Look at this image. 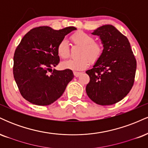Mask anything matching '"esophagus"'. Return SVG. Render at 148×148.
<instances>
[{"label": "esophagus", "mask_w": 148, "mask_h": 148, "mask_svg": "<svg viewBox=\"0 0 148 148\" xmlns=\"http://www.w3.org/2000/svg\"><path fill=\"white\" fill-rule=\"evenodd\" d=\"M81 72H74V76H76V77H78V76H79V75H81Z\"/></svg>", "instance_id": "esophagus-1"}]
</instances>
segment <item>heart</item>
I'll return each instance as SVG.
<instances>
[{"instance_id": "obj_1", "label": "heart", "mask_w": 148, "mask_h": 148, "mask_svg": "<svg viewBox=\"0 0 148 148\" xmlns=\"http://www.w3.org/2000/svg\"><path fill=\"white\" fill-rule=\"evenodd\" d=\"M70 40L75 45L82 47L80 53L81 57L64 61L62 64L64 68L74 71L83 70L89 65L90 62L95 63L102 56V45L98 42H95L94 37L89 34L83 31L76 32L71 35ZM57 52L62 58H67L69 56V45L66 40H62L58 45Z\"/></svg>"}]
</instances>
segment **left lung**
<instances>
[{
	"label": "left lung",
	"mask_w": 148,
	"mask_h": 148,
	"mask_svg": "<svg viewBox=\"0 0 148 148\" xmlns=\"http://www.w3.org/2000/svg\"><path fill=\"white\" fill-rule=\"evenodd\" d=\"M92 34L99 36L103 52L93 68L86 71L90 77L86 93L97 104H114L133 87L136 60L128 39L113 25H102Z\"/></svg>",
	"instance_id": "left-lung-1"
}]
</instances>
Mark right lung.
I'll return each instance as SVG.
<instances>
[{"label":"right lung","mask_w":148,"mask_h":148,"mask_svg":"<svg viewBox=\"0 0 148 148\" xmlns=\"http://www.w3.org/2000/svg\"><path fill=\"white\" fill-rule=\"evenodd\" d=\"M74 30L75 27L56 30L40 26L30 30L22 38L14 54L13 75L18 90L27 101L47 106L63 94L74 78L72 71L51 68L60 62L58 45Z\"/></svg>","instance_id":"right-lung-1"}]
</instances>
